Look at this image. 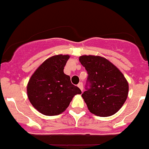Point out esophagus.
<instances>
[{
	"instance_id": "esophagus-1",
	"label": "esophagus",
	"mask_w": 149,
	"mask_h": 149,
	"mask_svg": "<svg viewBox=\"0 0 149 149\" xmlns=\"http://www.w3.org/2000/svg\"><path fill=\"white\" fill-rule=\"evenodd\" d=\"M77 86H78V87L81 89V90L83 92V89H84V87H83V83H81V82L79 83L78 85H77Z\"/></svg>"
}]
</instances>
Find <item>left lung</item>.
<instances>
[{
	"mask_svg": "<svg viewBox=\"0 0 149 149\" xmlns=\"http://www.w3.org/2000/svg\"><path fill=\"white\" fill-rule=\"evenodd\" d=\"M88 73L86 88L82 94L88 110L95 116L107 117L120 110L128 95L127 81L119 68L101 56L83 55L79 57Z\"/></svg>",
	"mask_w": 149,
	"mask_h": 149,
	"instance_id": "left-lung-1",
	"label": "left lung"
}]
</instances>
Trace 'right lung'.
<instances>
[{
	"label": "right lung",
	"instance_id": "right-lung-1",
	"mask_svg": "<svg viewBox=\"0 0 149 149\" xmlns=\"http://www.w3.org/2000/svg\"><path fill=\"white\" fill-rule=\"evenodd\" d=\"M70 56L55 55L45 60L30 77L27 97L36 110L45 116H56L66 110L81 90L71 83L63 69Z\"/></svg>",
	"mask_w": 149,
	"mask_h": 149
}]
</instances>
